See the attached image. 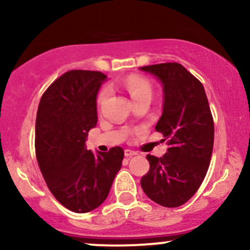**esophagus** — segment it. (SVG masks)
<instances>
[{
	"label": "esophagus",
	"instance_id": "obj_1",
	"mask_svg": "<svg viewBox=\"0 0 250 250\" xmlns=\"http://www.w3.org/2000/svg\"><path fill=\"white\" fill-rule=\"evenodd\" d=\"M136 154H137L136 151L131 150V149H125V155L127 157H131V156H134V155H136Z\"/></svg>",
	"mask_w": 250,
	"mask_h": 250
}]
</instances>
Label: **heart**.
I'll use <instances>...</instances> for the list:
<instances>
[{
    "mask_svg": "<svg viewBox=\"0 0 250 250\" xmlns=\"http://www.w3.org/2000/svg\"><path fill=\"white\" fill-rule=\"evenodd\" d=\"M125 87L128 90L129 95H130L131 99H133V101L143 96L151 97V94H153V88H151L150 83H149L147 80H145L143 77H140V76L128 77L125 82ZM108 94H109L108 88H103L102 90L100 91L96 99V103L99 107L105 101Z\"/></svg>",
    "mask_w": 250,
    "mask_h": 250,
    "instance_id": "obj_1",
    "label": "heart"
}]
</instances>
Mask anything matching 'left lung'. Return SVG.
<instances>
[{"mask_svg":"<svg viewBox=\"0 0 250 250\" xmlns=\"http://www.w3.org/2000/svg\"><path fill=\"white\" fill-rule=\"evenodd\" d=\"M140 69L153 74L163 85V113L155 129L168 145L163 157L147 155L150 168L141 187L163 207H180L196 193L210 165L213 115L202 83L182 64L167 62Z\"/></svg>","mask_w":250,"mask_h":250,"instance_id":"8db88e82","label":"left lung"}]
</instances>
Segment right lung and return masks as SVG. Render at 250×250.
Returning <instances> with one entry per match:
<instances>
[{
  "instance_id": "obj_1",
  "label": "right lung",
  "mask_w": 250,
  "mask_h": 250,
  "mask_svg": "<svg viewBox=\"0 0 250 250\" xmlns=\"http://www.w3.org/2000/svg\"><path fill=\"white\" fill-rule=\"evenodd\" d=\"M105 77L101 71H67L43 93L37 109L40 170L55 199L75 213H88L104 202L125 156L121 147L99 155L85 149L88 131L97 122V91Z\"/></svg>"
}]
</instances>
